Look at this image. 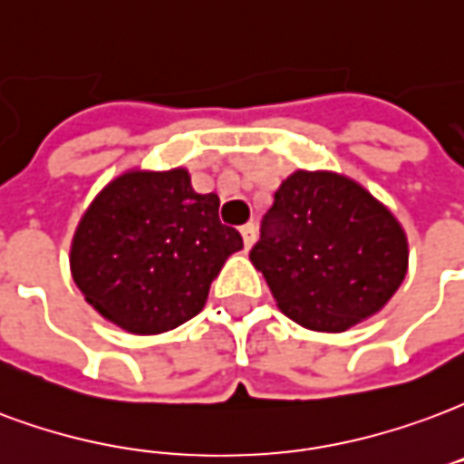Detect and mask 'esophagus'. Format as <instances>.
I'll use <instances>...</instances> for the list:
<instances>
[{
    "label": "esophagus",
    "instance_id": "34e87169",
    "mask_svg": "<svg viewBox=\"0 0 464 464\" xmlns=\"http://www.w3.org/2000/svg\"><path fill=\"white\" fill-rule=\"evenodd\" d=\"M241 236H243V243H246V248H250V246L256 243V226H253V223L241 226Z\"/></svg>",
    "mask_w": 464,
    "mask_h": 464
}]
</instances>
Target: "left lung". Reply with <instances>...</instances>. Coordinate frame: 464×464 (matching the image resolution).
I'll list each match as a JSON object with an SVG mask.
<instances>
[{"label": "left lung", "instance_id": "obj_1", "mask_svg": "<svg viewBox=\"0 0 464 464\" xmlns=\"http://www.w3.org/2000/svg\"><path fill=\"white\" fill-rule=\"evenodd\" d=\"M250 260L297 324L344 332L393 297L408 267L401 223L356 181L295 171L260 223Z\"/></svg>", "mask_w": 464, "mask_h": 464}]
</instances>
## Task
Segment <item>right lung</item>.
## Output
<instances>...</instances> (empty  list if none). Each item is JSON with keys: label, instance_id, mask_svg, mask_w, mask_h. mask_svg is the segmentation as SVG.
I'll use <instances>...</instances> for the list:
<instances>
[{"label": "right lung", "instance_id": "obj_1", "mask_svg": "<svg viewBox=\"0 0 464 464\" xmlns=\"http://www.w3.org/2000/svg\"><path fill=\"white\" fill-rule=\"evenodd\" d=\"M218 197L197 194L187 169L127 171L85 211L71 270L85 302L132 334H160L204 310L241 233L218 218Z\"/></svg>", "mask_w": 464, "mask_h": 464}]
</instances>
